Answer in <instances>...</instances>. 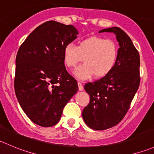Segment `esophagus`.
<instances>
[{"mask_svg": "<svg viewBox=\"0 0 154 154\" xmlns=\"http://www.w3.org/2000/svg\"><path fill=\"white\" fill-rule=\"evenodd\" d=\"M77 84H78L79 90H80V91L83 90V83H82V82L78 81V83H77Z\"/></svg>", "mask_w": 154, "mask_h": 154, "instance_id": "1", "label": "esophagus"}]
</instances>
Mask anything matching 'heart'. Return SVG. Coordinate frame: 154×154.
<instances>
[{"label":"heart","mask_w":154,"mask_h":154,"mask_svg":"<svg viewBox=\"0 0 154 154\" xmlns=\"http://www.w3.org/2000/svg\"><path fill=\"white\" fill-rule=\"evenodd\" d=\"M117 56V43L97 36L82 40L77 47L73 44H67L63 50V61L67 68H74L83 59L85 62L74 71L80 80H86L92 75L95 77L106 76L114 67Z\"/></svg>","instance_id":"obj_1"}]
</instances>
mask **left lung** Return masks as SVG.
I'll list each match as a JSON object with an SVG mask.
<instances>
[{"instance_id":"obj_1","label":"left lung","mask_w":154,"mask_h":154,"mask_svg":"<svg viewBox=\"0 0 154 154\" xmlns=\"http://www.w3.org/2000/svg\"><path fill=\"white\" fill-rule=\"evenodd\" d=\"M117 35L120 48L112 71L84 86L90 97L82 113L85 123L95 130H104L118 124L130 107L140 85V56L130 37L118 27L101 30Z\"/></svg>"}]
</instances>
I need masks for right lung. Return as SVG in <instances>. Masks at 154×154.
<instances>
[{
    "mask_svg": "<svg viewBox=\"0 0 154 154\" xmlns=\"http://www.w3.org/2000/svg\"><path fill=\"white\" fill-rule=\"evenodd\" d=\"M73 25L48 21L36 28L18 50L14 88L19 104L35 124L50 127L78 90L63 61L67 44L77 38Z\"/></svg>",
    "mask_w": 154,
    "mask_h": 154,
    "instance_id": "1",
    "label": "right lung"
}]
</instances>
